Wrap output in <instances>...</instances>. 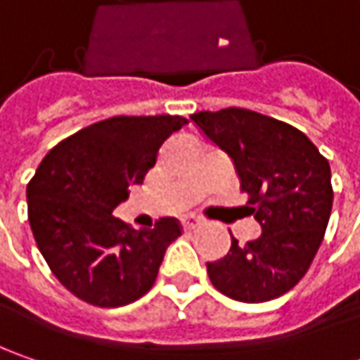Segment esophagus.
I'll list each match as a JSON object with an SVG mask.
<instances>
[{
  "mask_svg": "<svg viewBox=\"0 0 360 360\" xmlns=\"http://www.w3.org/2000/svg\"><path fill=\"white\" fill-rule=\"evenodd\" d=\"M200 224H202L200 218H192V216H188V218H184V220H182V226H184L186 230L198 229Z\"/></svg>",
  "mask_w": 360,
  "mask_h": 360,
  "instance_id": "1",
  "label": "esophagus"
}]
</instances>
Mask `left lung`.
Listing matches in <instances>:
<instances>
[{
	"label": "left lung",
	"mask_w": 360,
	"mask_h": 360,
	"mask_svg": "<svg viewBox=\"0 0 360 360\" xmlns=\"http://www.w3.org/2000/svg\"><path fill=\"white\" fill-rule=\"evenodd\" d=\"M190 120L229 154L262 234L206 262L216 288L240 302H266L307 274L333 208L330 166L297 128L242 108Z\"/></svg>",
	"instance_id": "1"
}]
</instances>
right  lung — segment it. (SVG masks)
<instances>
[{"instance_id": "add662e5", "label": "right lung", "mask_w": 360, "mask_h": 360, "mask_svg": "<svg viewBox=\"0 0 360 360\" xmlns=\"http://www.w3.org/2000/svg\"><path fill=\"white\" fill-rule=\"evenodd\" d=\"M180 116H116L51 148L27 184V218L56 278L94 307H124L152 288L174 218L130 229L112 216L156 164L160 146L186 126Z\"/></svg>"}]
</instances>
